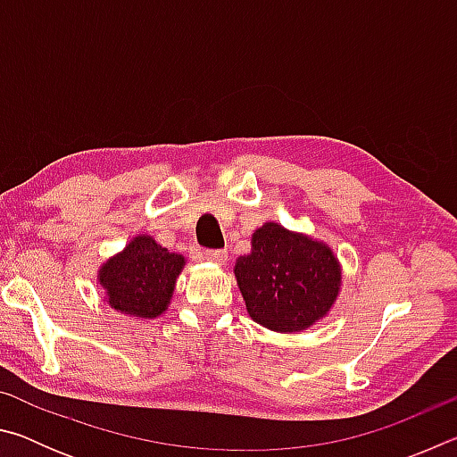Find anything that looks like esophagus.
<instances>
[{"label": "esophagus", "instance_id": "obj_1", "mask_svg": "<svg viewBox=\"0 0 457 457\" xmlns=\"http://www.w3.org/2000/svg\"><path fill=\"white\" fill-rule=\"evenodd\" d=\"M205 260L212 262V264H226L228 262V252L223 250H207Z\"/></svg>", "mask_w": 457, "mask_h": 457}]
</instances>
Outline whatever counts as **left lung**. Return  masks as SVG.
I'll list each match as a JSON object with an SVG mask.
<instances>
[{"label": "left lung", "mask_w": 457, "mask_h": 457, "mask_svg": "<svg viewBox=\"0 0 457 457\" xmlns=\"http://www.w3.org/2000/svg\"><path fill=\"white\" fill-rule=\"evenodd\" d=\"M234 276L252 320L282 335L320 322L343 288L332 247L276 221L253 231L252 252L236 260Z\"/></svg>", "instance_id": "1"}]
</instances>
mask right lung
I'll return each instance as SVG.
<instances>
[{
    "mask_svg": "<svg viewBox=\"0 0 457 457\" xmlns=\"http://www.w3.org/2000/svg\"><path fill=\"white\" fill-rule=\"evenodd\" d=\"M187 264L183 253L169 252L146 234H137L120 252L103 262L96 284L104 303L130 319H159L171 304L177 278Z\"/></svg>",
    "mask_w": 457,
    "mask_h": 457,
    "instance_id": "right-lung-1",
    "label": "right lung"
}]
</instances>
